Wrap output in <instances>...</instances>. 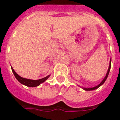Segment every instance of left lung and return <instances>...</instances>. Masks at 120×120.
I'll list each match as a JSON object with an SVG mask.
<instances>
[{
  "label": "left lung",
  "mask_w": 120,
  "mask_h": 120,
  "mask_svg": "<svg viewBox=\"0 0 120 120\" xmlns=\"http://www.w3.org/2000/svg\"><path fill=\"white\" fill-rule=\"evenodd\" d=\"M110 67H111V60H110V65H109V69H108V71L107 73V75H106V76H105V77L104 78V79L102 80V82H101V83L99 84V85H98L97 86H95V87H94V88H84V89L85 90H87V91H90V90H95L98 88L99 86H101L105 82V80L107 79V77H108V75H109V73L110 71Z\"/></svg>",
  "instance_id": "1"
}]
</instances>
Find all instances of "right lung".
Listing matches in <instances>:
<instances>
[{
  "mask_svg": "<svg viewBox=\"0 0 120 120\" xmlns=\"http://www.w3.org/2000/svg\"><path fill=\"white\" fill-rule=\"evenodd\" d=\"M11 70L13 71V73L15 75V77L16 78L17 80L19 81V82H21L22 84H24L25 86H29V87H36L40 85V84L42 83L43 82H45L49 77V75L47 76L46 77L43 78L39 80H31V79H25V78H22L21 77H20L19 75L17 74V73L13 70V69L11 68Z\"/></svg>",
  "mask_w": 120,
  "mask_h": 120,
  "instance_id": "add662e5",
  "label": "right lung"
}]
</instances>
